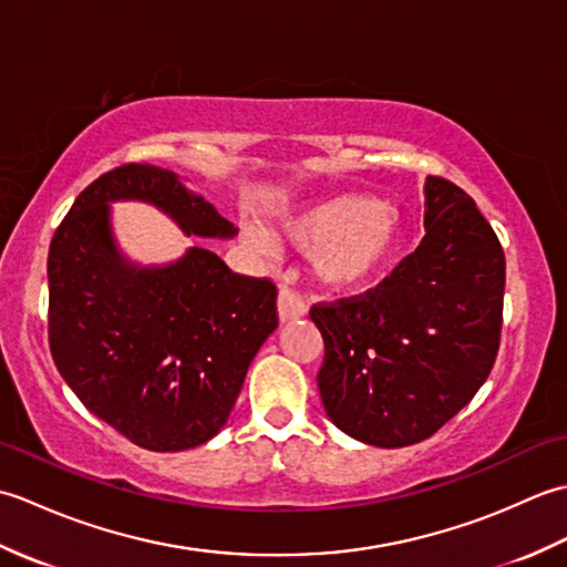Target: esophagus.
I'll list each match as a JSON object with an SVG mask.
<instances>
[{"mask_svg":"<svg viewBox=\"0 0 567 567\" xmlns=\"http://www.w3.org/2000/svg\"><path fill=\"white\" fill-rule=\"evenodd\" d=\"M277 315H280V321H292V319L305 317L307 315L305 299L297 292L287 290V287H282L280 297H277Z\"/></svg>","mask_w":567,"mask_h":567,"instance_id":"34e87169","label":"esophagus"}]
</instances>
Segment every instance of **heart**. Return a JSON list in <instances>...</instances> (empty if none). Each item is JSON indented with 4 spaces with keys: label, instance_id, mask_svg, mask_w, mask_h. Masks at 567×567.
I'll use <instances>...</instances> for the list:
<instances>
[{
    "label": "heart",
    "instance_id": "heart-1",
    "mask_svg": "<svg viewBox=\"0 0 567 567\" xmlns=\"http://www.w3.org/2000/svg\"><path fill=\"white\" fill-rule=\"evenodd\" d=\"M285 234L297 248L315 250V272L331 290H363L390 268L402 240L400 214L390 204L360 192L323 197L285 221ZM250 244L268 250L265 234Z\"/></svg>",
    "mask_w": 567,
    "mask_h": 567
}]
</instances>
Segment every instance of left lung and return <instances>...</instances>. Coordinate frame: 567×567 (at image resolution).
Instances as JSON below:
<instances>
[{
  "instance_id": "obj_1",
  "label": "left lung",
  "mask_w": 567,
  "mask_h": 567,
  "mask_svg": "<svg viewBox=\"0 0 567 567\" xmlns=\"http://www.w3.org/2000/svg\"><path fill=\"white\" fill-rule=\"evenodd\" d=\"M426 236L372 290L319 302L323 409L348 436L402 449L483 388L499 351L504 250L473 197L426 177Z\"/></svg>"
}]
</instances>
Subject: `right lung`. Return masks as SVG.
<instances>
[{"label": "right lung", "mask_w": 567, "mask_h": 567, "mask_svg": "<svg viewBox=\"0 0 567 567\" xmlns=\"http://www.w3.org/2000/svg\"><path fill=\"white\" fill-rule=\"evenodd\" d=\"M141 199L189 236L236 228L177 175L126 163L80 192L48 250V343L94 416L148 451H185L226 424L250 360L277 329V287L207 248L163 268L116 250L110 202Z\"/></svg>", "instance_id": "1"}]
</instances>
